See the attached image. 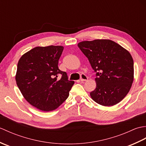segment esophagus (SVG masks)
<instances>
[{
	"label": "esophagus",
	"mask_w": 146,
	"mask_h": 146,
	"mask_svg": "<svg viewBox=\"0 0 146 146\" xmlns=\"http://www.w3.org/2000/svg\"><path fill=\"white\" fill-rule=\"evenodd\" d=\"M88 80V77L86 76L85 74H82L81 76H80V81L81 82H85Z\"/></svg>",
	"instance_id": "obj_1"
}]
</instances>
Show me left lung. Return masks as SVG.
<instances>
[{
    "mask_svg": "<svg viewBox=\"0 0 146 146\" xmlns=\"http://www.w3.org/2000/svg\"><path fill=\"white\" fill-rule=\"evenodd\" d=\"M96 72L97 86L91 98L103 106H113L127 95L134 80V61L130 52L110 39L78 44Z\"/></svg>",
    "mask_w": 146,
    "mask_h": 146,
    "instance_id": "8db88e82",
    "label": "left lung"
}]
</instances>
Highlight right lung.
I'll return each mask as SVG.
<instances>
[{
    "label": "right lung",
    "instance_id": "obj_1",
    "mask_svg": "<svg viewBox=\"0 0 146 146\" xmlns=\"http://www.w3.org/2000/svg\"><path fill=\"white\" fill-rule=\"evenodd\" d=\"M63 46H38L18 61L15 81L24 98L39 110L49 111L60 106L74 84L58 68ZM62 78L58 80V75Z\"/></svg>",
    "mask_w": 146,
    "mask_h": 146
}]
</instances>
